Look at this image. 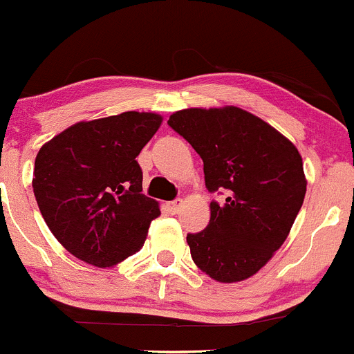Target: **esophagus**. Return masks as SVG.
Instances as JSON below:
<instances>
[{
    "instance_id": "obj_1",
    "label": "esophagus",
    "mask_w": 354,
    "mask_h": 354,
    "mask_svg": "<svg viewBox=\"0 0 354 354\" xmlns=\"http://www.w3.org/2000/svg\"><path fill=\"white\" fill-rule=\"evenodd\" d=\"M182 199H174V201H170V203H167V207H169V211L172 214H176V213H178V211H180V207H182Z\"/></svg>"
}]
</instances>
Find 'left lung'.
<instances>
[{
	"mask_svg": "<svg viewBox=\"0 0 354 354\" xmlns=\"http://www.w3.org/2000/svg\"><path fill=\"white\" fill-rule=\"evenodd\" d=\"M169 126L198 151L209 192V225L189 233L194 264L220 283L254 276L283 245L307 192L297 147L271 124L243 109H184Z\"/></svg>",
	"mask_w": 354,
	"mask_h": 354,
	"instance_id": "obj_1",
	"label": "left lung"
}]
</instances>
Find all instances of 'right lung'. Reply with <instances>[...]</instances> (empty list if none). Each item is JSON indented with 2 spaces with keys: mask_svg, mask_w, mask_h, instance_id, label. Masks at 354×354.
<instances>
[{
  "mask_svg": "<svg viewBox=\"0 0 354 354\" xmlns=\"http://www.w3.org/2000/svg\"><path fill=\"white\" fill-rule=\"evenodd\" d=\"M162 121L158 114L134 111L82 121L39 150L32 178L39 209L80 261L111 268L143 247L160 206L141 194L136 156Z\"/></svg>",
  "mask_w": 354,
  "mask_h": 354,
  "instance_id": "1",
  "label": "right lung"
}]
</instances>
